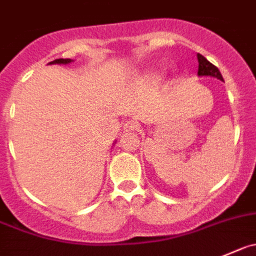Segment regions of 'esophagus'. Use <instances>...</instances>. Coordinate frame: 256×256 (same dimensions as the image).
<instances>
[{"mask_svg":"<svg viewBox=\"0 0 256 256\" xmlns=\"http://www.w3.org/2000/svg\"><path fill=\"white\" fill-rule=\"evenodd\" d=\"M138 122L134 120H128L125 124H124V131H126V132H128V131L138 130Z\"/></svg>","mask_w":256,"mask_h":256,"instance_id":"34e87169","label":"esophagus"}]
</instances>
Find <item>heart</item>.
Segmentation results:
<instances>
[{
	"label": "heart",
	"mask_w": 256,
	"mask_h": 256,
	"mask_svg": "<svg viewBox=\"0 0 256 256\" xmlns=\"http://www.w3.org/2000/svg\"><path fill=\"white\" fill-rule=\"evenodd\" d=\"M148 78H151V80H160L161 78H162V74L160 72V71H154V72H150L148 74Z\"/></svg>",
	"instance_id": "b5f03b06"
}]
</instances>
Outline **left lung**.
<instances>
[{
    "instance_id": "1",
    "label": "left lung",
    "mask_w": 256,
    "mask_h": 256,
    "mask_svg": "<svg viewBox=\"0 0 256 256\" xmlns=\"http://www.w3.org/2000/svg\"><path fill=\"white\" fill-rule=\"evenodd\" d=\"M198 62H199L198 76H200V78H202V76H210V78H215L220 81H224L219 68H218L216 66L212 65V62L208 61L202 54H198Z\"/></svg>"
}]
</instances>
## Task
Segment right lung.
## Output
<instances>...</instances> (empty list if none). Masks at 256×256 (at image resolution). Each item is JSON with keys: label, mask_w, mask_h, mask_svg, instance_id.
<instances>
[{"label": "right lung", "mask_w": 256, "mask_h": 256, "mask_svg": "<svg viewBox=\"0 0 256 256\" xmlns=\"http://www.w3.org/2000/svg\"><path fill=\"white\" fill-rule=\"evenodd\" d=\"M71 62H74V60L71 58H57L54 60V61H51L50 64L51 65H68V64H71Z\"/></svg>", "instance_id": "add662e5"}]
</instances>
